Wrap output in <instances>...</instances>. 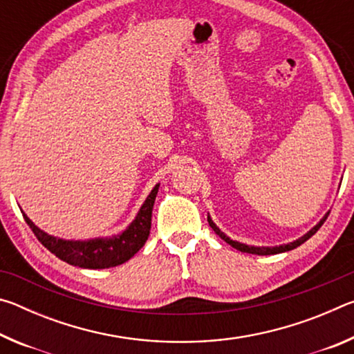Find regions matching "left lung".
<instances>
[{"label": "left lung", "instance_id": "left-lung-1", "mask_svg": "<svg viewBox=\"0 0 354 354\" xmlns=\"http://www.w3.org/2000/svg\"><path fill=\"white\" fill-rule=\"evenodd\" d=\"M328 217V215H326ZM326 217H323L322 220H320V223L319 225H315L313 230H310L308 234H304L303 237H299L298 241H295V242H292V243H287V245H281V247H273V248H268V247H250V245H245V243H239V242H234V241H231L230 237H226L223 232H221L217 226H215V223L214 221L207 217V221H209V226L212 227L214 230V232L217 236H220L221 239H223V241L226 242V243H230L232 248H236V250H239V251H242V253H250V254H259V256H267V254H277V253H284V251H290V250H293V248H297V247H299V245L301 243H304L308 241V239H310L313 237L317 231L320 230V226L325 223V220H326Z\"/></svg>", "mask_w": 354, "mask_h": 354}]
</instances>
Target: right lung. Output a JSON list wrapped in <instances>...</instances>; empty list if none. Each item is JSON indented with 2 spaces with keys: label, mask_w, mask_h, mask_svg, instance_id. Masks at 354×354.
Here are the masks:
<instances>
[{
  "label": "right lung",
  "mask_w": 354,
  "mask_h": 354,
  "mask_svg": "<svg viewBox=\"0 0 354 354\" xmlns=\"http://www.w3.org/2000/svg\"><path fill=\"white\" fill-rule=\"evenodd\" d=\"M158 189L159 184L148 195V198L143 203L136 220L128 226V230L111 239H93V241L86 242L62 241V239L48 236L46 232L39 230L25 214H23V217H25L35 237L39 239V242L70 266L92 268V270L117 267L120 263L129 261L145 245L149 230H151V214Z\"/></svg>",
  "instance_id": "right-lung-1"
}]
</instances>
